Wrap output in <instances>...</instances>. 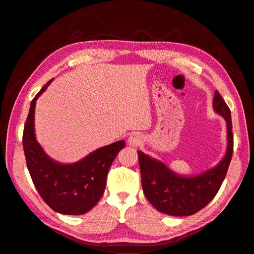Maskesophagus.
Masks as SVG:
<instances>
[{
  "instance_id": "1",
  "label": "esophagus",
  "mask_w": 254,
  "mask_h": 254,
  "mask_svg": "<svg viewBox=\"0 0 254 254\" xmlns=\"http://www.w3.org/2000/svg\"><path fill=\"white\" fill-rule=\"evenodd\" d=\"M142 136L139 135L138 133H134L128 138V144L133 147H138L142 144Z\"/></svg>"
}]
</instances>
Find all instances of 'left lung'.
<instances>
[{
	"instance_id": "8db88e82",
	"label": "left lung",
	"mask_w": 254,
	"mask_h": 254,
	"mask_svg": "<svg viewBox=\"0 0 254 254\" xmlns=\"http://www.w3.org/2000/svg\"><path fill=\"white\" fill-rule=\"evenodd\" d=\"M213 107L224 117L227 127V150L216 167L196 176H182L164 163L138 151L143 192L159 212L178 217L193 215L211 202L221 187L234 152L233 125L230 110L218 91Z\"/></svg>"
}]
</instances>
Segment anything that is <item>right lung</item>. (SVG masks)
Listing matches in <instances>:
<instances>
[{
  "mask_svg": "<svg viewBox=\"0 0 254 254\" xmlns=\"http://www.w3.org/2000/svg\"><path fill=\"white\" fill-rule=\"evenodd\" d=\"M51 82L43 86L31 102L23 134L27 167L36 190L52 209L64 215H83L100 201L108 171L126 142L117 141L98 148L73 164L52 160L36 141L34 133L36 101Z\"/></svg>",
  "mask_w": 254,
  "mask_h": 254,
  "instance_id": "add662e5",
  "label": "right lung"
}]
</instances>
